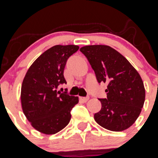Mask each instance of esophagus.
Wrapping results in <instances>:
<instances>
[{"instance_id":"esophagus-1","label":"esophagus","mask_w":158,"mask_h":158,"mask_svg":"<svg viewBox=\"0 0 158 158\" xmlns=\"http://www.w3.org/2000/svg\"><path fill=\"white\" fill-rule=\"evenodd\" d=\"M89 96H87V97H80V100H82L83 102H87L88 100H89Z\"/></svg>"}]
</instances>
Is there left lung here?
Listing matches in <instances>:
<instances>
[{
    "label": "left lung",
    "mask_w": 158,
    "mask_h": 158,
    "mask_svg": "<svg viewBox=\"0 0 158 158\" xmlns=\"http://www.w3.org/2000/svg\"><path fill=\"white\" fill-rule=\"evenodd\" d=\"M94 70L99 83L107 84V98L100 99L101 109L95 121L111 131L132 126L140 115L146 97L144 84L138 71L115 49L106 45L80 49Z\"/></svg>",
    "instance_id": "obj_1"
}]
</instances>
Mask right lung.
<instances>
[{
    "instance_id": "right-lung-1",
    "label": "right lung",
    "mask_w": 158,
    "mask_h": 158,
    "mask_svg": "<svg viewBox=\"0 0 158 158\" xmlns=\"http://www.w3.org/2000/svg\"><path fill=\"white\" fill-rule=\"evenodd\" d=\"M76 45H56L48 49L29 67L21 86L23 114L33 127L45 135H54L70 121V111L77 96L57 92L65 84L63 73L67 59L78 51Z\"/></svg>"
}]
</instances>
